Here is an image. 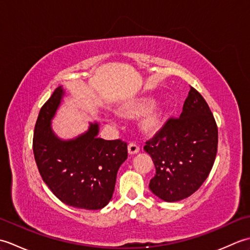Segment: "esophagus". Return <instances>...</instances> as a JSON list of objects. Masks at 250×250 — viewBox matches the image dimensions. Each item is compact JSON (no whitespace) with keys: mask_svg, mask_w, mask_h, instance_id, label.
Returning <instances> with one entry per match:
<instances>
[{"mask_svg":"<svg viewBox=\"0 0 250 250\" xmlns=\"http://www.w3.org/2000/svg\"><path fill=\"white\" fill-rule=\"evenodd\" d=\"M140 151V146L136 145L135 143H130L128 145V152L130 155H136Z\"/></svg>","mask_w":250,"mask_h":250,"instance_id":"1","label":"esophagus"}]
</instances>
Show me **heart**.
<instances>
[{
  "label": "heart",
  "mask_w": 250,
  "mask_h": 250,
  "mask_svg": "<svg viewBox=\"0 0 250 250\" xmlns=\"http://www.w3.org/2000/svg\"><path fill=\"white\" fill-rule=\"evenodd\" d=\"M152 104V99L141 98L132 101L124 107V113L128 116L137 117L145 113L141 119V129L148 134L156 133L160 130L164 121V116H166L160 105H155L150 109Z\"/></svg>",
  "instance_id": "obj_1"
}]
</instances>
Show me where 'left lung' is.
<instances>
[{"label": "left lung", "instance_id": "obj_1", "mask_svg": "<svg viewBox=\"0 0 250 250\" xmlns=\"http://www.w3.org/2000/svg\"><path fill=\"white\" fill-rule=\"evenodd\" d=\"M217 146L214 116L204 98L190 87L179 118H169L144 146L156 167L151 192L166 202L194 193L213 167Z\"/></svg>", "mask_w": 250, "mask_h": 250}]
</instances>
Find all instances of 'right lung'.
I'll return each instance as SVG.
<instances>
[{"mask_svg": "<svg viewBox=\"0 0 250 250\" xmlns=\"http://www.w3.org/2000/svg\"><path fill=\"white\" fill-rule=\"evenodd\" d=\"M63 95L62 86L58 87L37 117L33 136L36 166L44 183L63 203L101 209L113 198L117 173L128 158V145L98 137V122H90L89 129L75 139L58 137L51 120Z\"/></svg>", "mask_w": 250, "mask_h": 250, "instance_id": "1", "label": "right lung"}]
</instances>
